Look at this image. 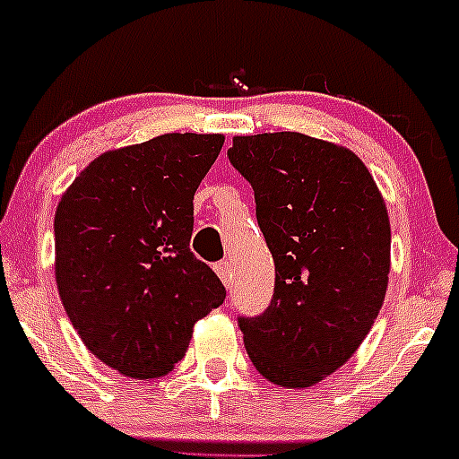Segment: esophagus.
<instances>
[{"label":"esophagus","mask_w":459,"mask_h":459,"mask_svg":"<svg viewBox=\"0 0 459 459\" xmlns=\"http://www.w3.org/2000/svg\"><path fill=\"white\" fill-rule=\"evenodd\" d=\"M214 272L219 273L221 281L225 282V287H230V281H231V264L228 261H221L214 264Z\"/></svg>","instance_id":"esophagus-1"}]
</instances>
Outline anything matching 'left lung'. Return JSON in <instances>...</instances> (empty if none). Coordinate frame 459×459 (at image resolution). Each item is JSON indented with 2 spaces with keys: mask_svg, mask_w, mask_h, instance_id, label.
<instances>
[{
  "mask_svg": "<svg viewBox=\"0 0 459 459\" xmlns=\"http://www.w3.org/2000/svg\"><path fill=\"white\" fill-rule=\"evenodd\" d=\"M228 157L276 264L267 309L238 318L245 347L273 385L311 386L353 356L385 302L386 205L351 150L300 132L234 136Z\"/></svg>",
  "mask_w": 459,
  "mask_h": 459,
  "instance_id": "1",
  "label": "left lung"
}]
</instances>
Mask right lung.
<instances>
[{"label": "right lung", "instance_id": "add662e5", "mask_svg": "<svg viewBox=\"0 0 459 459\" xmlns=\"http://www.w3.org/2000/svg\"><path fill=\"white\" fill-rule=\"evenodd\" d=\"M223 134H163L101 154L56 205L55 276L90 353L127 377L165 376L225 287L190 249L195 192Z\"/></svg>", "mask_w": 459, "mask_h": 459}]
</instances>
